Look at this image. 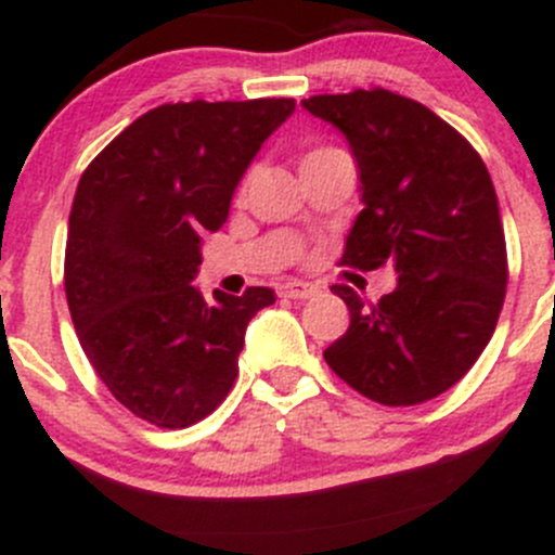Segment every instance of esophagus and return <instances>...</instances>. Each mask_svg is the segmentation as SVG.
Instances as JSON below:
<instances>
[{"mask_svg": "<svg viewBox=\"0 0 555 555\" xmlns=\"http://www.w3.org/2000/svg\"><path fill=\"white\" fill-rule=\"evenodd\" d=\"M315 285L301 283V280H288V283L280 285V294H283L285 299H310V296H315Z\"/></svg>", "mask_w": 555, "mask_h": 555, "instance_id": "34e87169", "label": "esophagus"}]
</instances>
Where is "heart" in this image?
Returning a JSON list of instances; mask_svg holds the SVG:
<instances>
[{"label": "heart", "instance_id": "b5f03b06", "mask_svg": "<svg viewBox=\"0 0 555 555\" xmlns=\"http://www.w3.org/2000/svg\"><path fill=\"white\" fill-rule=\"evenodd\" d=\"M318 152H323V150H318Z\"/></svg>", "mask_w": 555, "mask_h": 555}]
</instances>
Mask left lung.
<instances>
[{
	"label": "left lung",
	"instance_id": "8db88e82",
	"mask_svg": "<svg viewBox=\"0 0 555 555\" xmlns=\"http://www.w3.org/2000/svg\"><path fill=\"white\" fill-rule=\"evenodd\" d=\"M301 106L334 125L358 163L363 210L341 264L369 272L392 261L398 272L376 305L334 285L350 328L325 363L376 403L430 401L473 369L505 299V232L487 165L436 112L390 90Z\"/></svg>",
	"mask_w": 555,
	"mask_h": 555
}]
</instances>
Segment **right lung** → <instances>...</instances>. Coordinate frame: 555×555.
<instances>
[{
  "label": "right lung",
  "instance_id": "right-lung-1",
  "mask_svg": "<svg viewBox=\"0 0 555 555\" xmlns=\"http://www.w3.org/2000/svg\"><path fill=\"white\" fill-rule=\"evenodd\" d=\"M294 99L165 104L130 122L79 179L66 299L79 345L114 398L157 427H186L232 390L250 318L272 288L194 285L199 235L219 232L261 144Z\"/></svg>",
  "mask_w": 555,
  "mask_h": 555
}]
</instances>
